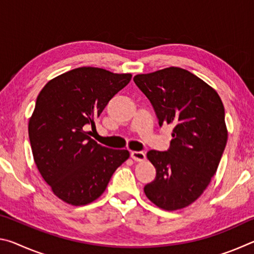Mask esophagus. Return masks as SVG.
Segmentation results:
<instances>
[{
	"label": "esophagus",
	"mask_w": 254,
	"mask_h": 254,
	"mask_svg": "<svg viewBox=\"0 0 254 254\" xmlns=\"http://www.w3.org/2000/svg\"><path fill=\"white\" fill-rule=\"evenodd\" d=\"M131 158L134 161H143L145 159V154L142 151H132L131 152Z\"/></svg>",
	"instance_id": "1"
}]
</instances>
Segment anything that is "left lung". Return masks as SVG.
<instances>
[{"mask_svg":"<svg viewBox=\"0 0 254 254\" xmlns=\"http://www.w3.org/2000/svg\"><path fill=\"white\" fill-rule=\"evenodd\" d=\"M133 80L152 104L159 126H174L170 148L147 153L157 175L144 186L145 196L166 210L187 207L207 188L224 152V105L214 88L179 67Z\"/></svg>","mask_w":254,"mask_h":254,"instance_id":"left-lung-1","label":"left lung"}]
</instances>
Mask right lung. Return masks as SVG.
<instances>
[{"mask_svg":"<svg viewBox=\"0 0 254 254\" xmlns=\"http://www.w3.org/2000/svg\"><path fill=\"white\" fill-rule=\"evenodd\" d=\"M131 77L79 67L49 80L38 95L29 120L33 159L45 182L65 203L81 206L97 199L130 157L127 150L98 144L85 127H95V120Z\"/></svg>","mask_w":254,"mask_h":254,"instance_id":"obj_1","label":"right lung"}]
</instances>
